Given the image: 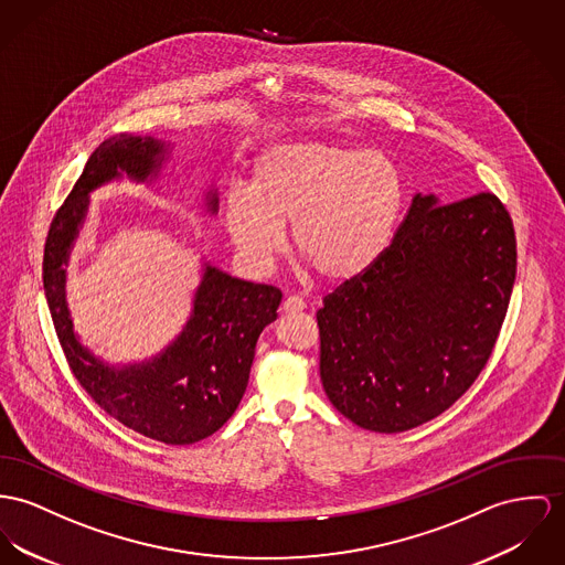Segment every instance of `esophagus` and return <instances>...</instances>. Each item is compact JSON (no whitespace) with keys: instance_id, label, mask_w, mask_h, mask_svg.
Here are the masks:
<instances>
[{"instance_id":"obj_1","label":"esophagus","mask_w":565,"mask_h":565,"mask_svg":"<svg viewBox=\"0 0 565 565\" xmlns=\"http://www.w3.org/2000/svg\"><path fill=\"white\" fill-rule=\"evenodd\" d=\"M305 301L301 297H288V299H284V303H281V311L284 313H299V311H303Z\"/></svg>"}]
</instances>
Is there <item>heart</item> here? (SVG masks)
I'll return each instance as SVG.
<instances>
[{"mask_svg": "<svg viewBox=\"0 0 565 565\" xmlns=\"http://www.w3.org/2000/svg\"><path fill=\"white\" fill-rule=\"evenodd\" d=\"M402 206V174L383 152L292 139L262 152L249 184L225 191L221 215L254 270H268L286 252V225L292 223L307 262L329 281H350L385 256Z\"/></svg>", "mask_w": 565, "mask_h": 565, "instance_id": "heart-1", "label": "heart"}]
</instances>
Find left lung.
I'll use <instances>...</instances> for the list:
<instances>
[{"mask_svg":"<svg viewBox=\"0 0 565 565\" xmlns=\"http://www.w3.org/2000/svg\"><path fill=\"white\" fill-rule=\"evenodd\" d=\"M514 279V227L497 195L417 193L385 256L316 313L331 404L387 435L435 419L486 365Z\"/></svg>","mask_w":565,"mask_h":565,"instance_id":"1","label":"left lung"}]
</instances>
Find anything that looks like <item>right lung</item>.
<instances>
[{"mask_svg":"<svg viewBox=\"0 0 565 565\" xmlns=\"http://www.w3.org/2000/svg\"><path fill=\"white\" fill-rule=\"evenodd\" d=\"M174 161V143L150 135L118 132L86 161L44 245V297L68 365L82 387L111 417L139 435L189 445L215 435L234 415L249 383L264 327L277 320L281 292L227 275L202 256L200 284L180 333L157 354L109 363L82 342L66 301L68 264L86 225L94 191L129 180L152 184ZM204 215L218 213L217 184L202 189Z\"/></svg>","mask_w":565,"mask_h":565,"instance_id":"right-lung-1","label":"right lung"}]
</instances>
